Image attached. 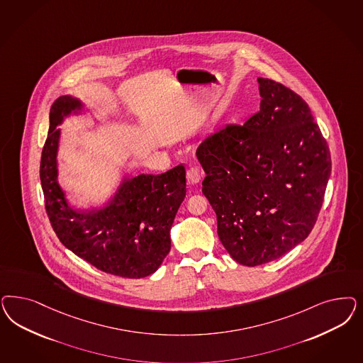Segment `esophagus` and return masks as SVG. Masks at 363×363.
<instances>
[{"label": "esophagus", "instance_id": "34e87169", "mask_svg": "<svg viewBox=\"0 0 363 363\" xmlns=\"http://www.w3.org/2000/svg\"><path fill=\"white\" fill-rule=\"evenodd\" d=\"M201 176H203V172L200 171V168L198 165H194V167H189V168H188V183H191V184H196V183H199Z\"/></svg>", "mask_w": 363, "mask_h": 363}]
</instances>
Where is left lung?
<instances>
[{
	"instance_id": "obj_1",
	"label": "left lung",
	"mask_w": 363,
	"mask_h": 363,
	"mask_svg": "<svg viewBox=\"0 0 363 363\" xmlns=\"http://www.w3.org/2000/svg\"><path fill=\"white\" fill-rule=\"evenodd\" d=\"M257 82L259 112L212 133L196 151L219 239L248 267L281 257L308 236L331 172L328 141L307 103L281 82Z\"/></svg>"
}]
</instances>
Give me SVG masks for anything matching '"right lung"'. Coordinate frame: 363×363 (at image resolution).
Returning a JSON list of instances; mask_svg holds the SVG:
<instances>
[{
	"label": "right lung",
	"instance_id": "right-lung-1",
	"mask_svg": "<svg viewBox=\"0 0 363 363\" xmlns=\"http://www.w3.org/2000/svg\"><path fill=\"white\" fill-rule=\"evenodd\" d=\"M80 108L70 96H61L50 108L40 164L48 218L60 242L96 269L130 279L148 277L171 250L169 230L187 191L186 168L180 164L160 175L124 180L103 210L72 208L57 183V125Z\"/></svg>",
	"mask_w": 363,
	"mask_h": 363
}]
</instances>
